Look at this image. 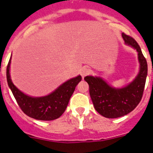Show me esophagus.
Instances as JSON below:
<instances>
[{"label":"esophagus","instance_id":"esophagus-1","mask_svg":"<svg viewBox=\"0 0 153 153\" xmlns=\"http://www.w3.org/2000/svg\"><path fill=\"white\" fill-rule=\"evenodd\" d=\"M90 73V69L87 68V67H83L80 70V75L82 76V77L83 78H84L86 76L88 75Z\"/></svg>","mask_w":153,"mask_h":153}]
</instances>
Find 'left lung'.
Wrapping results in <instances>:
<instances>
[{"label": "left lung", "instance_id": "obj_1", "mask_svg": "<svg viewBox=\"0 0 153 153\" xmlns=\"http://www.w3.org/2000/svg\"><path fill=\"white\" fill-rule=\"evenodd\" d=\"M126 44L136 50L140 67L139 74L133 80L122 88H115L98 76L84 77L90 87V95L95 109L106 118H118L132 112L143 97L148 66L137 42L130 36L122 33Z\"/></svg>", "mask_w": 153, "mask_h": 153}]
</instances>
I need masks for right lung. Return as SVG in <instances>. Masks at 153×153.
I'll return each instance as SVG.
<instances>
[{
	"mask_svg": "<svg viewBox=\"0 0 153 153\" xmlns=\"http://www.w3.org/2000/svg\"><path fill=\"white\" fill-rule=\"evenodd\" d=\"M10 60L11 57L7 67V80L22 111L35 120L50 121L59 118L64 113L76 86L82 79L81 76L66 81L49 95L41 97H30L18 90L12 83L10 75Z\"/></svg>",
	"mask_w": 153,
	"mask_h": 153,
	"instance_id": "1",
	"label": "right lung"
}]
</instances>
